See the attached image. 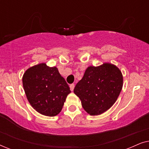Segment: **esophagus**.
I'll list each match as a JSON object with an SVG mask.
<instances>
[{
  "label": "esophagus",
  "instance_id": "1",
  "mask_svg": "<svg viewBox=\"0 0 149 149\" xmlns=\"http://www.w3.org/2000/svg\"><path fill=\"white\" fill-rule=\"evenodd\" d=\"M74 84H70V89L71 91H73L74 90Z\"/></svg>",
  "mask_w": 149,
  "mask_h": 149
}]
</instances>
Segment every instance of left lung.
Here are the masks:
<instances>
[{
	"label": "left lung",
	"mask_w": 149,
	"mask_h": 149,
	"mask_svg": "<svg viewBox=\"0 0 149 149\" xmlns=\"http://www.w3.org/2000/svg\"><path fill=\"white\" fill-rule=\"evenodd\" d=\"M123 87V75L115 65L104 63L99 66H89L81 80L77 83L74 93L90 115L104 113L117 100Z\"/></svg>",
	"instance_id": "left-lung-1"
}]
</instances>
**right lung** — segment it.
Returning <instances> with one entry per match:
<instances>
[{"label":"right lung","mask_w":149,"mask_h":149,"mask_svg":"<svg viewBox=\"0 0 149 149\" xmlns=\"http://www.w3.org/2000/svg\"><path fill=\"white\" fill-rule=\"evenodd\" d=\"M22 83L26 95L34 109L41 115L54 117L62 111L71 91L56 67L45 63L30 67L24 72Z\"/></svg>","instance_id":"right-lung-1"}]
</instances>
